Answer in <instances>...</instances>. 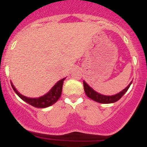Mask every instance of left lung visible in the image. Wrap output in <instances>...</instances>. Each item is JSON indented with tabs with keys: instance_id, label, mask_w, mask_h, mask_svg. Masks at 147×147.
<instances>
[{
	"instance_id": "8db88e82",
	"label": "left lung",
	"mask_w": 147,
	"mask_h": 147,
	"mask_svg": "<svg viewBox=\"0 0 147 147\" xmlns=\"http://www.w3.org/2000/svg\"><path fill=\"white\" fill-rule=\"evenodd\" d=\"M132 82H130L129 85L125 88L124 90L120 92L119 93L116 94L115 95H111V96H107V95H102L98 93L95 92V90L92 89L88 84L85 82H83V86H84V90H85V93H86L87 96L90 98V99L96 101V102H100V103H112V102H115L116 101L119 100V99L121 98V97L126 93V91L130 87L131 84Z\"/></svg>"
}]
</instances>
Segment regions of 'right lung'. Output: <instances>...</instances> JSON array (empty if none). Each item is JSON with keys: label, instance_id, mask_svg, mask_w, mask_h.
Instances as JSON below:
<instances>
[{"label": "right lung", "instance_id": "right-lung-1", "mask_svg": "<svg viewBox=\"0 0 147 147\" xmlns=\"http://www.w3.org/2000/svg\"><path fill=\"white\" fill-rule=\"evenodd\" d=\"M65 79V78H64V79L61 80L59 82H57L56 85H55V86L52 88V90H51L47 94H46V95H45L44 96H42L40 97V98H30L24 96V95L20 94L19 92L16 90V89L15 87L13 85L12 83H11V86H12L13 89L15 91L16 93L23 100H24L25 102H26L27 103L29 104V105H32V106L36 107V108H44L53 105V104L55 103V102L58 100V99L60 98L61 94H62V85H63V82Z\"/></svg>", "mask_w": 147, "mask_h": 147}]
</instances>
